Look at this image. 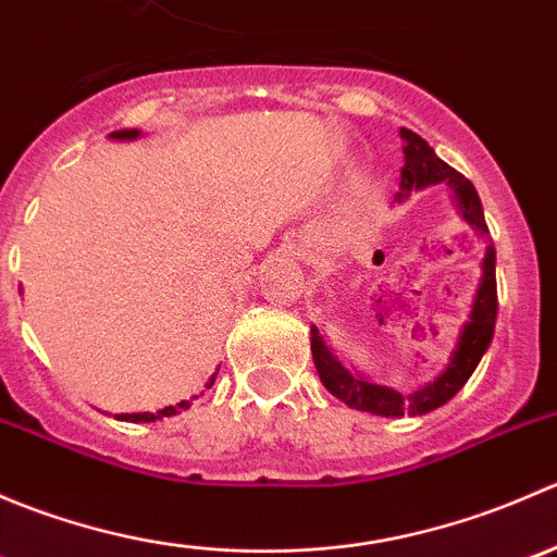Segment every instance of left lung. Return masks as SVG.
I'll return each mask as SVG.
<instances>
[{"instance_id": "1", "label": "left lung", "mask_w": 557, "mask_h": 557, "mask_svg": "<svg viewBox=\"0 0 557 557\" xmlns=\"http://www.w3.org/2000/svg\"><path fill=\"white\" fill-rule=\"evenodd\" d=\"M401 143H404V166H401V188L407 196V190L412 188H425V185L436 183H450L458 196V205L463 210V218L476 226L480 232H485V215H482V201L476 196L474 185L463 177L460 172H455L450 164L440 159L434 150L429 148L420 134L401 128ZM485 274H482V285L476 290L474 307H471L469 323L463 325V334H460L458 350H455L450 367L440 374L431 385L420 387L412 396H401L398 391L385 385H372L367 380H358L336 361L329 352V347L320 339L318 329H312V358L314 369H318L323 385L334 393L336 398L347 404L352 409H361V412L383 414V418H401V414H425L431 409L447 404L460 387L466 385V380L474 374L476 363L485 356L487 345L493 339V329H496V314H498V290H496V250L487 247L485 256Z\"/></svg>"}]
</instances>
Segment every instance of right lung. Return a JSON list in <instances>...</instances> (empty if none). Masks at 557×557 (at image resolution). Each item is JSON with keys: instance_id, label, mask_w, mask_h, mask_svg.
<instances>
[{"instance_id": "add662e5", "label": "right lung", "mask_w": 557, "mask_h": 557, "mask_svg": "<svg viewBox=\"0 0 557 557\" xmlns=\"http://www.w3.org/2000/svg\"><path fill=\"white\" fill-rule=\"evenodd\" d=\"M139 132H112L110 137H115V139H132V137H137ZM215 383V377L210 380V385ZM190 407V401H180L177 407H164V409H159V412L156 414H121V420H132V423H139V420H145V423H150V420H159V418H172V414H177V409H188Z\"/></svg>"}]
</instances>
